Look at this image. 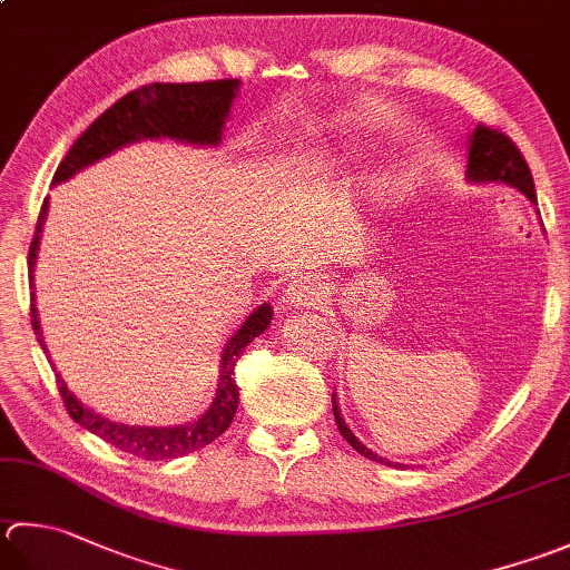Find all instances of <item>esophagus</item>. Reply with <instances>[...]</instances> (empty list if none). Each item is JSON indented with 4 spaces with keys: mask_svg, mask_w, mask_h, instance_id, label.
I'll use <instances>...</instances> for the list:
<instances>
[{
    "mask_svg": "<svg viewBox=\"0 0 570 570\" xmlns=\"http://www.w3.org/2000/svg\"><path fill=\"white\" fill-rule=\"evenodd\" d=\"M321 298H323L321 278L301 276V278H296V282H292V286L286 288L284 304L288 308H311V306L321 304Z\"/></svg>",
    "mask_w": 570,
    "mask_h": 570,
    "instance_id": "obj_1",
    "label": "esophagus"
}]
</instances>
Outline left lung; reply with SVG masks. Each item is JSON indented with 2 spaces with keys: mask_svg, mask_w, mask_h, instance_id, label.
Returning <instances> with one entry per match:
<instances>
[{
  "mask_svg": "<svg viewBox=\"0 0 570 570\" xmlns=\"http://www.w3.org/2000/svg\"><path fill=\"white\" fill-rule=\"evenodd\" d=\"M466 183L472 185L501 183V185L517 187L521 195L529 197L531 205H537V189H533V177L527 160H523V155L519 153L517 145L504 136V132L487 128L482 122L472 130L470 145H466ZM333 415H336V425L345 438V442H348L355 452H361L363 456H367V460L381 462L387 466H403L397 462L393 464L383 460V456H377L373 450H367L365 444L355 438L353 430L345 425V420L341 415L336 393H333Z\"/></svg>",
  "mask_w": 570,
  "mask_h": 570,
  "instance_id": "left-lung-1",
  "label": "left lung"
}]
</instances>
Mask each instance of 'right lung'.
Masks as SVG:
<instances>
[{
	"label": "right lung",
	"instance_id": "add662e5",
	"mask_svg": "<svg viewBox=\"0 0 570 570\" xmlns=\"http://www.w3.org/2000/svg\"><path fill=\"white\" fill-rule=\"evenodd\" d=\"M242 81L239 78H227V81H205V83H150L140 86L128 96H122L118 104L110 106L104 116H98L91 126L81 132L71 150L66 153L59 170H56L51 185H61L71 180L73 175L86 170L88 165H96L98 160L108 158L120 148H128L132 142L140 140H175L183 145H197V148H217L225 136L227 118L232 114L234 100L239 98ZM49 212V197L43 199L37 232H33L31 247H29V288H31V326L37 333V341L43 353L47 343H43L41 321L37 311V294H33V266H37L39 244L43 222H47ZM272 306L262 304L256 306L247 321L232 333L219 355V383L215 400L209 407L193 422L185 425H126V422H116L100 415L78 400L63 377L56 373V383H59V393L63 397V405L69 415L81 425L83 430L94 432L114 448L142 456V460H177L189 452H197L215 442L222 432H225L234 412L239 405V390L234 383V363H237L244 348L262 333L272 326ZM51 361V355H47Z\"/></svg>",
	"mask_w": 570,
	"mask_h": 570
}]
</instances>
